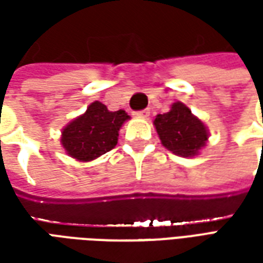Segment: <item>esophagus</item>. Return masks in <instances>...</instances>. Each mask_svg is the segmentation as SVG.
Returning <instances> with one entry per match:
<instances>
[{
  "label": "esophagus",
  "instance_id": "34e87169",
  "mask_svg": "<svg viewBox=\"0 0 263 263\" xmlns=\"http://www.w3.org/2000/svg\"><path fill=\"white\" fill-rule=\"evenodd\" d=\"M149 114H151V111L149 109H142V111H138V112H135V117L137 118H148Z\"/></svg>",
  "mask_w": 263,
  "mask_h": 263
}]
</instances>
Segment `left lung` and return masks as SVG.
<instances>
[{
	"label": "left lung",
	"instance_id": "obj_1",
	"mask_svg": "<svg viewBox=\"0 0 263 263\" xmlns=\"http://www.w3.org/2000/svg\"><path fill=\"white\" fill-rule=\"evenodd\" d=\"M154 125L162 145L182 158H194L209 142V129L186 104L176 101L165 114L155 117Z\"/></svg>",
	"mask_w": 263,
	"mask_h": 263
}]
</instances>
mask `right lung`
<instances>
[{
	"label": "right lung",
	"mask_w": 263,
	"mask_h": 263,
	"mask_svg": "<svg viewBox=\"0 0 263 263\" xmlns=\"http://www.w3.org/2000/svg\"><path fill=\"white\" fill-rule=\"evenodd\" d=\"M129 118L124 109L109 111L107 105L94 101L84 114L70 121L62 129L60 143L66 154L79 162L97 159L115 148L121 126Z\"/></svg>",
	"instance_id": "obj_1"
}]
</instances>
